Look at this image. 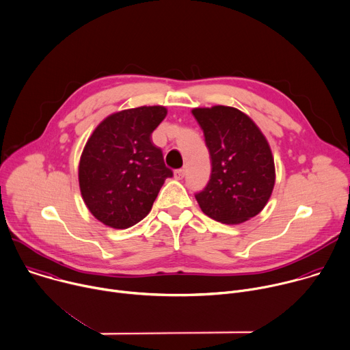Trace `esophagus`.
<instances>
[{
	"label": "esophagus",
	"mask_w": 350,
	"mask_h": 350,
	"mask_svg": "<svg viewBox=\"0 0 350 350\" xmlns=\"http://www.w3.org/2000/svg\"><path fill=\"white\" fill-rule=\"evenodd\" d=\"M184 176H185V170L184 169H178V170L174 172V178L176 180H183Z\"/></svg>",
	"instance_id": "1"
}]
</instances>
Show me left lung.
I'll return each mask as SVG.
<instances>
[{
	"instance_id": "1",
	"label": "left lung",
	"mask_w": 350,
	"mask_h": 350,
	"mask_svg": "<svg viewBox=\"0 0 350 350\" xmlns=\"http://www.w3.org/2000/svg\"><path fill=\"white\" fill-rule=\"evenodd\" d=\"M192 115L200 125L211 158V176L195 198L210 218L237 225L267 206L276 181L271 146L243 111L228 107H198Z\"/></svg>"
}]
</instances>
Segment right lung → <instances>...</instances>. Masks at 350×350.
Wrapping results in <instances>:
<instances>
[{"label": "right lung", "mask_w": 350, "mask_h": 350, "mask_svg": "<svg viewBox=\"0 0 350 350\" xmlns=\"http://www.w3.org/2000/svg\"><path fill=\"white\" fill-rule=\"evenodd\" d=\"M163 105H142L113 112L88 139L78 181L92 215L104 225L126 229L140 222L167 177L163 155L151 133L166 118Z\"/></svg>", "instance_id": "obj_1"}]
</instances>
